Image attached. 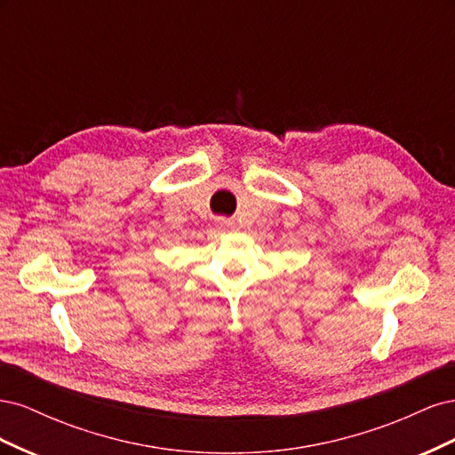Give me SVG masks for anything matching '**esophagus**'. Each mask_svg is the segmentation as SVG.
I'll use <instances>...</instances> for the list:
<instances>
[{
	"mask_svg": "<svg viewBox=\"0 0 455 455\" xmlns=\"http://www.w3.org/2000/svg\"><path fill=\"white\" fill-rule=\"evenodd\" d=\"M218 226L220 228H235V222H233V220H226V218H218Z\"/></svg>",
	"mask_w": 455,
	"mask_h": 455,
	"instance_id": "1",
	"label": "esophagus"
}]
</instances>
